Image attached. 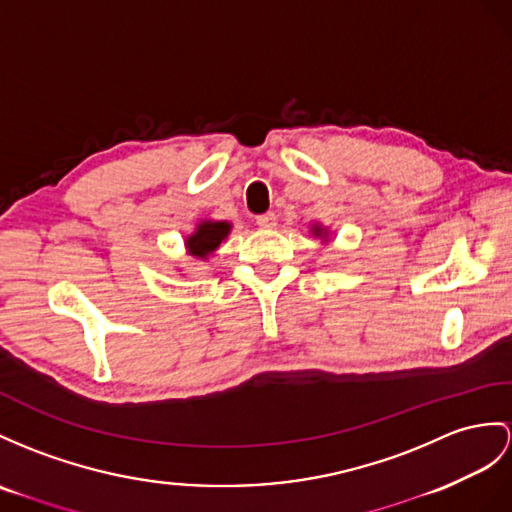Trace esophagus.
I'll list each match as a JSON object with an SVG mask.
<instances>
[{
  "instance_id": "1",
  "label": "esophagus",
  "mask_w": 512,
  "mask_h": 512,
  "mask_svg": "<svg viewBox=\"0 0 512 512\" xmlns=\"http://www.w3.org/2000/svg\"><path fill=\"white\" fill-rule=\"evenodd\" d=\"M276 213H263V215H258L256 217V223L260 228H265V230H271V228H276Z\"/></svg>"
}]
</instances>
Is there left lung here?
<instances>
[{"label": "left lung", "mask_w": 512, "mask_h": 512, "mask_svg": "<svg viewBox=\"0 0 512 512\" xmlns=\"http://www.w3.org/2000/svg\"><path fill=\"white\" fill-rule=\"evenodd\" d=\"M315 234H321V228H315Z\"/></svg>", "instance_id": "8db88e82"}]
</instances>
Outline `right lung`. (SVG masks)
<instances>
[{"instance_id": "1", "label": "right lung", "mask_w": 512, "mask_h": 512, "mask_svg": "<svg viewBox=\"0 0 512 512\" xmlns=\"http://www.w3.org/2000/svg\"><path fill=\"white\" fill-rule=\"evenodd\" d=\"M228 232H230V223H226V221H206L197 228L195 234H191L189 239H186V247H189V252L193 256L206 258L208 254L215 252L219 243L228 236Z\"/></svg>"}]
</instances>
